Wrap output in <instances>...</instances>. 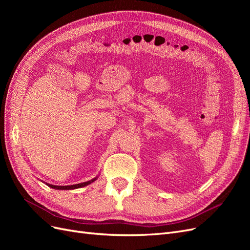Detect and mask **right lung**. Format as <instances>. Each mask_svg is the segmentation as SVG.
<instances>
[{"label": "right lung", "mask_w": 250, "mask_h": 250, "mask_svg": "<svg viewBox=\"0 0 250 250\" xmlns=\"http://www.w3.org/2000/svg\"><path fill=\"white\" fill-rule=\"evenodd\" d=\"M96 178L86 181V183H82V184H77V185H73V186H53V185H48L49 187H51L52 188H55V190H72V188H82V187H85L87 185H89L90 183H93L95 181Z\"/></svg>", "instance_id": "1"}]
</instances>
